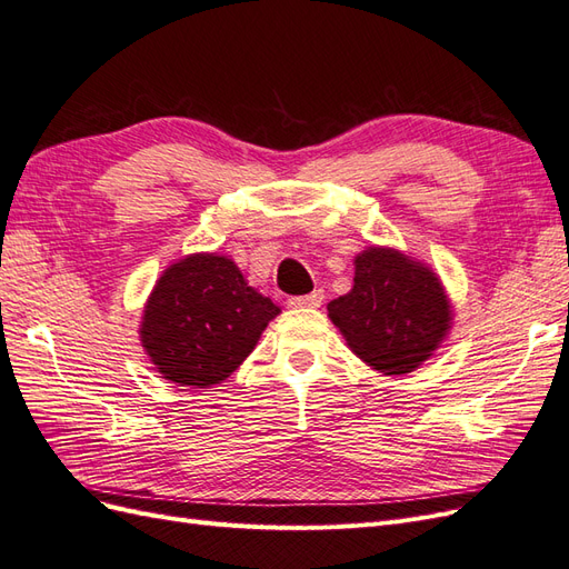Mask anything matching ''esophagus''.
<instances>
[{
	"label": "esophagus",
	"mask_w": 569,
	"mask_h": 569,
	"mask_svg": "<svg viewBox=\"0 0 569 569\" xmlns=\"http://www.w3.org/2000/svg\"><path fill=\"white\" fill-rule=\"evenodd\" d=\"M322 299H325V295H322V289H316V291H311V295H303V297H289V306L291 308H318L320 303H322Z\"/></svg>",
	"instance_id": "34e87169"
}]
</instances>
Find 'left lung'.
<instances>
[{"mask_svg":"<svg viewBox=\"0 0 569 569\" xmlns=\"http://www.w3.org/2000/svg\"><path fill=\"white\" fill-rule=\"evenodd\" d=\"M327 313L351 351L385 375L416 370L451 325L437 274L380 247L356 258L353 289L327 303Z\"/></svg>","mask_w":569,"mask_h":569,"instance_id":"8db88e82","label":"left lung"}]
</instances>
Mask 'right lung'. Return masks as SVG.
I'll list each match as a JSON object with an SVG mask.
<instances>
[{
  "label": "right lung",
  "mask_w": 569,
  "mask_h": 569,
  "mask_svg": "<svg viewBox=\"0 0 569 569\" xmlns=\"http://www.w3.org/2000/svg\"><path fill=\"white\" fill-rule=\"evenodd\" d=\"M278 313L230 258L197 253L170 266L153 287L142 343L166 380L206 389L242 366Z\"/></svg>",
  "instance_id": "obj_1"
}]
</instances>
